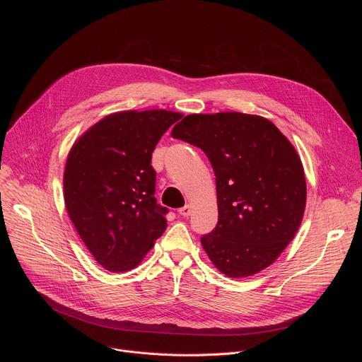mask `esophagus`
I'll list each match as a JSON object with an SVG mask.
<instances>
[{
	"mask_svg": "<svg viewBox=\"0 0 362 362\" xmlns=\"http://www.w3.org/2000/svg\"><path fill=\"white\" fill-rule=\"evenodd\" d=\"M190 214H192V206L190 204H186V206H183V208L179 209V215L183 216V218H189Z\"/></svg>",
	"mask_w": 362,
	"mask_h": 362,
	"instance_id": "1",
	"label": "esophagus"
}]
</instances>
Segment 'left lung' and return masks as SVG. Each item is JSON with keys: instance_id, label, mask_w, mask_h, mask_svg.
<instances>
[{"instance_id": "8db88e82", "label": "left lung", "mask_w": 362, "mask_h": 362, "mask_svg": "<svg viewBox=\"0 0 362 362\" xmlns=\"http://www.w3.org/2000/svg\"><path fill=\"white\" fill-rule=\"evenodd\" d=\"M172 136L204 151L215 176L218 225L200 238L229 278L272 265L303 218L306 182L291 141L265 117L236 112L189 115Z\"/></svg>"}]
</instances>
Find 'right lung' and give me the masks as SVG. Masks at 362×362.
<instances>
[{
    "mask_svg": "<svg viewBox=\"0 0 362 362\" xmlns=\"http://www.w3.org/2000/svg\"><path fill=\"white\" fill-rule=\"evenodd\" d=\"M182 119L168 110L119 112L73 144L64 169L67 214L94 259L110 272L136 268L166 230L151 153Z\"/></svg>",
    "mask_w": 362,
    "mask_h": 362,
    "instance_id": "add662e5",
    "label": "right lung"
}]
</instances>
